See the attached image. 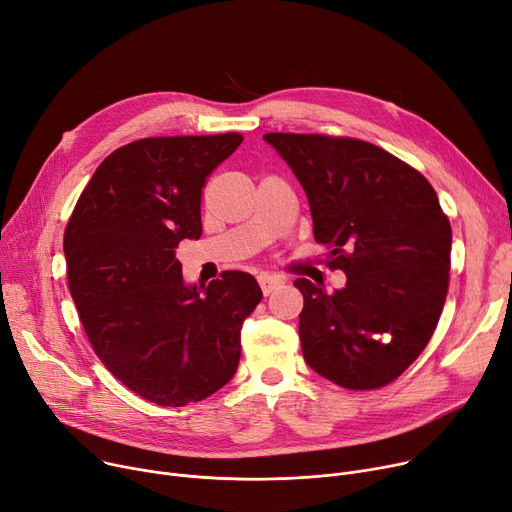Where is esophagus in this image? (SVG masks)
Masks as SVG:
<instances>
[{
  "instance_id": "obj_1",
  "label": "esophagus",
  "mask_w": 512,
  "mask_h": 512,
  "mask_svg": "<svg viewBox=\"0 0 512 512\" xmlns=\"http://www.w3.org/2000/svg\"><path fill=\"white\" fill-rule=\"evenodd\" d=\"M258 283H260V289L264 295H270L275 289H279L285 281L281 277H275V275H260L258 277Z\"/></svg>"
}]
</instances>
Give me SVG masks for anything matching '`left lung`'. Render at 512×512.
<instances>
[{
  "label": "left lung",
  "mask_w": 512,
  "mask_h": 512,
  "mask_svg": "<svg viewBox=\"0 0 512 512\" xmlns=\"http://www.w3.org/2000/svg\"><path fill=\"white\" fill-rule=\"evenodd\" d=\"M306 190L314 239L347 285L308 279L299 341L306 364L349 390L397 380L434 335L448 293L450 231L428 179L384 148L343 136L270 132Z\"/></svg>",
  "instance_id": "8db88e82"
}]
</instances>
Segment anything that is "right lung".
<instances>
[{"label":"right lung","instance_id":"1","mask_svg":"<svg viewBox=\"0 0 512 512\" xmlns=\"http://www.w3.org/2000/svg\"><path fill=\"white\" fill-rule=\"evenodd\" d=\"M244 136L134 140L97 167L64 233L68 285L103 366L150 403L184 407L225 386L239 364L256 279L225 270L186 285L175 248L202 235L206 177Z\"/></svg>","mask_w":512,"mask_h":512}]
</instances>
